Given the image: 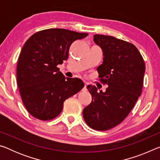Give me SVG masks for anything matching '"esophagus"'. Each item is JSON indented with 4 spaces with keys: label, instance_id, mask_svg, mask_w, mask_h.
<instances>
[{
    "label": "esophagus",
    "instance_id": "34e87169",
    "mask_svg": "<svg viewBox=\"0 0 160 160\" xmlns=\"http://www.w3.org/2000/svg\"><path fill=\"white\" fill-rule=\"evenodd\" d=\"M82 91H87L88 90V89H87V84L86 83H85V86H84V88H83V89L82 90Z\"/></svg>",
    "mask_w": 160,
    "mask_h": 160
}]
</instances>
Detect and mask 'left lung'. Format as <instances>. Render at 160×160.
Here are the masks:
<instances>
[{"mask_svg":"<svg viewBox=\"0 0 160 160\" xmlns=\"http://www.w3.org/2000/svg\"><path fill=\"white\" fill-rule=\"evenodd\" d=\"M94 42L104 55L97 69L99 80L109 87L97 92L95 86L88 85L92 100L82 114L90 128L107 131L122 122L135 106L142 92L145 65L131 43L102 34H94Z\"/></svg>","mask_w":160,"mask_h":160,"instance_id":"1","label":"left lung"}]
</instances>
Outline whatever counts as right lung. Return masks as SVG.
<instances>
[{
    "mask_svg": "<svg viewBox=\"0 0 160 160\" xmlns=\"http://www.w3.org/2000/svg\"><path fill=\"white\" fill-rule=\"evenodd\" d=\"M88 33L65 29H47L29 38L20 53L17 82L26 109L34 118L51 120L60 114L63 102L84 87L78 78H69L57 66L68 58L72 42Z\"/></svg>",
    "mask_w": 160,
    "mask_h": 160,
    "instance_id": "1",
    "label": "right lung"
}]
</instances>
